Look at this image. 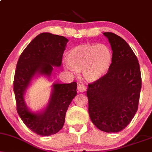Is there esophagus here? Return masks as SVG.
<instances>
[{
	"label": "esophagus",
	"instance_id": "1",
	"mask_svg": "<svg viewBox=\"0 0 152 152\" xmlns=\"http://www.w3.org/2000/svg\"><path fill=\"white\" fill-rule=\"evenodd\" d=\"M77 89H78V91L79 92H84V91H86V87L84 86V85L83 84H78V87H77Z\"/></svg>",
	"mask_w": 152,
	"mask_h": 152
}]
</instances>
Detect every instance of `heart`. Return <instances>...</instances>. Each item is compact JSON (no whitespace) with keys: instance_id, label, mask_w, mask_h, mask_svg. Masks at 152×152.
Here are the masks:
<instances>
[{"instance_id":"heart-1","label":"heart","mask_w":152,"mask_h":152,"mask_svg":"<svg viewBox=\"0 0 152 152\" xmlns=\"http://www.w3.org/2000/svg\"><path fill=\"white\" fill-rule=\"evenodd\" d=\"M113 54L104 44H80L66 54L64 66L69 72L77 74L78 71L86 81L95 82L104 77L109 70Z\"/></svg>"}]
</instances>
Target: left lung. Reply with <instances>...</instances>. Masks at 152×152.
Wrapping results in <instances>:
<instances>
[{
  "mask_svg": "<svg viewBox=\"0 0 152 152\" xmlns=\"http://www.w3.org/2000/svg\"><path fill=\"white\" fill-rule=\"evenodd\" d=\"M109 40L113 60L109 70L99 81L88 85L86 95L91 120L103 132H121L138 109L142 77L138 59L123 38L111 32Z\"/></svg>",
  "mask_w": 152,
  "mask_h": 152,
  "instance_id": "1",
  "label": "left lung"
}]
</instances>
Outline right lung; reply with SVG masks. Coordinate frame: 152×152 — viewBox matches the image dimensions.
<instances>
[{"label":"right lung","instance_id":"right-lung-1","mask_svg":"<svg viewBox=\"0 0 152 152\" xmlns=\"http://www.w3.org/2000/svg\"><path fill=\"white\" fill-rule=\"evenodd\" d=\"M68 41L62 36L42 33L28 45L17 63L13 81L17 111L28 128L43 137L56 134L62 129L66 111L77 94V83L55 82L48 104L40 112L28 108L24 95L35 76L50 78L53 66H61Z\"/></svg>","mask_w":152,"mask_h":152}]
</instances>
